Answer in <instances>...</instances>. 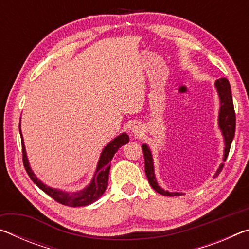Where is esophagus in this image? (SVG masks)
I'll return each instance as SVG.
<instances>
[{
	"label": "esophagus",
	"instance_id": "esophagus-1",
	"mask_svg": "<svg viewBox=\"0 0 249 249\" xmlns=\"http://www.w3.org/2000/svg\"><path fill=\"white\" fill-rule=\"evenodd\" d=\"M132 132L135 134V135H141L142 133V127L140 124L135 123L133 126H132Z\"/></svg>",
	"mask_w": 249,
	"mask_h": 249
}]
</instances>
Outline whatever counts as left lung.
Wrapping results in <instances>:
<instances>
[{
    "mask_svg": "<svg viewBox=\"0 0 249 249\" xmlns=\"http://www.w3.org/2000/svg\"><path fill=\"white\" fill-rule=\"evenodd\" d=\"M216 89L218 91V95H220L221 100V107H220V115H218V124H220V128L222 129L223 136H224L225 141V149H224V161L227 158L230 153V148L231 145V141H233L234 135H235V127H236V115H235V109H234V104H233V98H231V86L229 80L226 78H220L216 80L215 82ZM142 153H144V158H145V172L147 176V179H148V182L150 183L151 187L155 191L162 196H181L179 192H168L165 191L158 185L157 181L155 178L154 174V163H153V158H151L150 150L148 149L147 145H142ZM223 167H224V163H222L218 168L216 172L217 176L222 171Z\"/></svg>",
    "mask_w": 249,
    "mask_h": 249,
    "instance_id": "left-lung-1",
    "label": "left lung"
}]
</instances>
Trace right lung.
I'll return each instance as SVG.
<instances>
[{
    "mask_svg": "<svg viewBox=\"0 0 249 249\" xmlns=\"http://www.w3.org/2000/svg\"><path fill=\"white\" fill-rule=\"evenodd\" d=\"M20 133V129H19ZM22 135V133H20ZM129 141V137L127 134H122L117 136L114 141H112L109 144L105 147L101 155L98 168H96L94 178L92 182L88 185L83 190L75 192V193H67L62 192L60 190H56V189L49 188L48 185L44 184L40 180H38L34 175L31 168H29V163L26 156V150H25V146L23 142L22 137V153H23V163L25 167V170L29 176V178L33 180L37 187L40 188L45 193H47L49 196H52L54 201L58 203L68 205V206H86L88 204H91L95 202L99 197L103 195L105 189L107 187V180H108V172L109 167H111V160L113 156L119 150L122 146L127 144Z\"/></svg>",
    "mask_w": 249,
    "mask_h": 249,
    "instance_id": "right-lung-1",
    "label": "right lung"
}]
</instances>
